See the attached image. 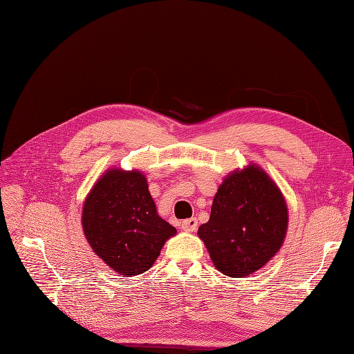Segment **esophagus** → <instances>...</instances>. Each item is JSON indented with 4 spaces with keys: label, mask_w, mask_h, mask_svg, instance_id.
I'll use <instances>...</instances> for the list:
<instances>
[{
    "label": "esophagus",
    "mask_w": 354,
    "mask_h": 354,
    "mask_svg": "<svg viewBox=\"0 0 354 354\" xmlns=\"http://www.w3.org/2000/svg\"><path fill=\"white\" fill-rule=\"evenodd\" d=\"M196 227H198V220L195 217L181 221V229H183L185 232H195Z\"/></svg>",
    "instance_id": "1"
}]
</instances>
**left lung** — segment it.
<instances>
[{"instance_id":"obj_1","label":"left lung","mask_w":354,"mask_h":354,"mask_svg":"<svg viewBox=\"0 0 354 354\" xmlns=\"http://www.w3.org/2000/svg\"><path fill=\"white\" fill-rule=\"evenodd\" d=\"M288 229L282 192L259 165L250 164L223 180L209 220L198 236L216 269L230 277L250 276L281 250Z\"/></svg>"}]
</instances>
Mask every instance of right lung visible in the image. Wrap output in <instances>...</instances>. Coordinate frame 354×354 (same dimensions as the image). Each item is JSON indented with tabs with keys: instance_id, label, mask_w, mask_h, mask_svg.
Wrapping results in <instances>:
<instances>
[{
	"instance_id": "add662e5",
	"label": "right lung",
	"mask_w": 354,
	"mask_h": 354,
	"mask_svg": "<svg viewBox=\"0 0 354 354\" xmlns=\"http://www.w3.org/2000/svg\"><path fill=\"white\" fill-rule=\"evenodd\" d=\"M82 230L95 255L124 277L151 269L177 233L158 216L142 171L120 168L106 171L85 198Z\"/></svg>"
}]
</instances>
